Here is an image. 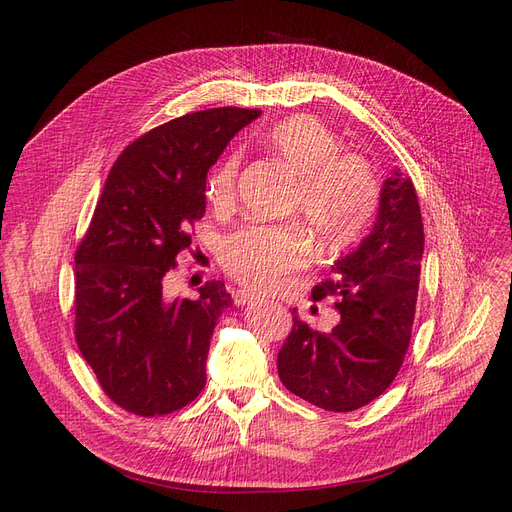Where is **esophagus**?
<instances>
[{"label":"esophagus","instance_id":"obj_1","mask_svg":"<svg viewBox=\"0 0 512 512\" xmlns=\"http://www.w3.org/2000/svg\"><path fill=\"white\" fill-rule=\"evenodd\" d=\"M232 299H234L236 305H249V303L259 301V297H257L255 292L245 290V288H234V290H232Z\"/></svg>","mask_w":512,"mask_h":512}]
</instances>
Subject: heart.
I'll return each instance as SVG.
<instances>
[{
    "instance_id": "obj_1",
    "label": "heart",
    "mask_w": 512,
    "mask_h": 512,
    "mask_svg": "<svg viewBox=\"0 0 512 512\" xmlns=\"http://www.w3.org/2000/svg\"><path fill=\"white\" fill-rule=\"evenodd\" d=\"M265 145L299 178L294 213L305 220L321 253L355 247L369 230L380 203V184L369 161L342 151L338 134L313 116H290L265 134ZM238 153L226 155L207 180L213 207L234 201ZM311 240L301 226H245L222 240L220 261L238 282L276 290L311 261Z\"/></svg>"
}]
</instances>
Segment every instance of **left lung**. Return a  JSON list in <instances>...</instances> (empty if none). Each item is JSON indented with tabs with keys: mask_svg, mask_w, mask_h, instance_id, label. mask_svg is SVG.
<instances>
[{
	"mask_svg": "<svg viewBox=\"0 0 512 512\" xmlns=\"http://www.w3.org/2000/svg\"><path fill=\"white\" fill-rule=\"evenodd\" d=\"M423 242L413 180L394 170L373 230L311 292L313 301L336 299L338 326L311 330L292 309V330L278 353L286 390L319 409L348 413L390 388L411 342Z\"/></svg>",
	"mask_w": 512,
	"mask_h": 512,
	"instance_id": "obj_1",
	"label": "left lung"
}]
</instances>
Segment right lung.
Instances as JSON below:
<instances>
[{"mask_svg": "<svg viewBox=\"0 0 512 512\" xmlns=\"http://www.w3.org/2000/svg\"><path fill=\"white\" fill-rule=\"evenodd\" d=\"M257 116L213 107L132 141L76 247V344L101 390L132 415L174 413L205 388L209 340L232 299L220 280L195 301L170 299L166 282L205 213L209 168Z\"/></svg>", "mask_w": 512, "mask_h": 512, "instance_id": "right-lung-1", "label": "right lung"}]
</instances>
